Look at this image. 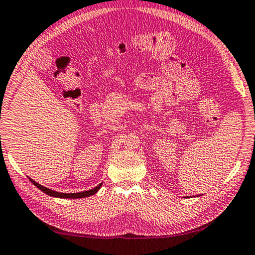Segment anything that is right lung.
Listing matches in <instances>:
<instances>
[{
	"mask_svg": "<svg viewBox=\"0 0 255 255\" xmlns=\"http://www.w3.org/2000/svg\"><path fill=\"white\" fill-rule=\"evenodd\" d=\"M30 182H33L35 186H36L38 189L42 190L43 193L48 194L50 196H53V197H58V198H83V197H89V196H92L95 195L98 190L100 189V187L103 183H100L99 186H97L96 188H93V189H90L87 191H82V193H72V194H66V193H58V191H54V190H51L49 188H46L44 186H41L40 183L35 182L33 179H30Z\"/></svg>",
	"mask_w": 255,
	"mask_h": 255,
	"instance_id": "right-lung-1",
	"label": "right lung"
}]
</instances>
